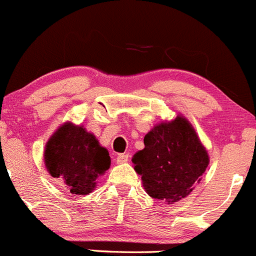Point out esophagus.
<instances>
[{
	"label": "esophagus",
	"mask_w": 256,
	"mask_h": 256,
	"mask_svg": "<svg viewBox=\"0 0 256 256\" xmlns=\"http://www.w3.org/2000/svg\"><path fill=\"white\" fill-rule=\"evenodd\" d=\"M128 158L129 155L128 154H120L117 155V164H123V162H128Z\"/></svg>",
	"instance_id": "1"
}]
</instances>
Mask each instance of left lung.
<instances>
[{"instance_id": "left-lung-1", "label": "left lung", "mask_w": 256, "mask_h": 256, "mask_svg": "<svg viewBox=\"0 0 256 256\" xmlns=\"http://www.w3.org/2000/svg\"><path fill=\"white\" fill-rule=\"evenodd\" d=\"M132 162L150 197L172 204L186 197L208 166V154L184 117L155 126Z\"/></svg>"}]
</instances>
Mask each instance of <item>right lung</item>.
<instances>
[{
    "instance_id": "add662e5",
    "label": "right lung",
    "mask_w": 256,
    "mask_h": 256,
    "mask_svg": "<svg viewBox=\"0 0 256 256\" xmlns=\"http://www.w3.org/2000/svg\"><path fill=\"white\" fill-rule=\"evenodd\" d=\"M44 162L52 178L75 194H88L96 187V178L108 170L110 158L94 134L81 126L65 123L46 146Z\"/></svg>"
}]
</instances>
